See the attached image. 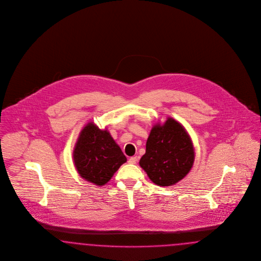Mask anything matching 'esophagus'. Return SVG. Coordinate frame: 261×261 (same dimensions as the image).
Returning a JSON list of instances; mask_svg holds the SVG:
<instances>
[{"label": "esophagus", "instance_id": "34e87169", "mask_svg": "<svg viewBox=\"0 0 261 261\" xmlns=\"http://www.w3.org/2000/svg\"><path fill=\"white\" fill-rule=\"evenodd\" d=\"M137 160H138V158L136 156L130 157L129 160H128V163H129V164H136Z\"/></svg>", "mask_w": 261, "mask_h": 261}]
</instances>
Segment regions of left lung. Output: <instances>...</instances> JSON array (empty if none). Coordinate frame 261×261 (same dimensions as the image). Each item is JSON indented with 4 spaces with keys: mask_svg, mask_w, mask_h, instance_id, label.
<instances>
[{
    "mask_svg": "<svg viewBox=\"0 0 261 261\" xmlns=\"http://www.w3.org/2000/svg\"><path fill=\"white\" fill-rule=\"evenodd\" d=\"M194 147L186 128L172 117L151 128L147 138L146 153L140 159L152 182L171 187L182 179L193 166Z\"/></svg>",
    "mask_w": 261,
    "mask_h": 261,
    "instance_id": "left-lung-1",
    "label": "left lung"
}]
</instances>
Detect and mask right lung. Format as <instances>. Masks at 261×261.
<instances>
[{
  "mask_svg": "<svg viewBox=\"0 0 261 261\" xmlns=\"http://www.w3.org/2000/svg\"><path fill=\"white\" fill-rule=\"evenodd\" d=\"M74 167L86 181L102 187L127 158L110 132L88 122L81 131L73 151Z\"/></svg>",
  "mask_w": 261,
  "mask_h": 261,
  "instance_id": "1",
  "label": "right lung"
}]
</instances>
